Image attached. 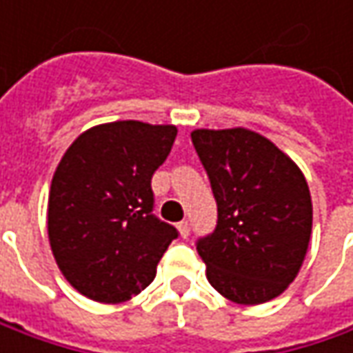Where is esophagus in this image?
I'll return each instance as SVG.
<instances>
[{"instance_id": "34e87169", "label": "esophagus", "mask_w": 353, "mask_h": 353, "mask_svg": "<svg viewBox=\"0 0 353 353\" xmlns=\"http://www.w3.org/2000/svg\"><path fill=\"white\" fill-rule=\"evenodd\" d=\"M176 230H179L181 237H186L190 234V225H188V222H179V224H176Z\"/></svg>"}]
</instances>
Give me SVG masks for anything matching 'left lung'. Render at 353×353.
Listing matches in <instances>:
<instances>
[{
    "label": "left lung",
    "instance_id": "obj_1",
    "mask_svg": "<svg viewBox=\"0 0 353 353\" xmlns=\"http://www.w3.org/2000/svg\"><path fill=\"white\" fill-rule=\"evenodd\" d=\"M190 137L218 204L214 234L196 245L208 283L236 305L277 299L299 275L312 234L303 170L251 129H194Z\"/></svg>",
    "mask_w": 353,
    "mask_h": 353
}]
</instances>
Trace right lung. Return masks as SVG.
Returning a JSON list of instances; mask_svg holds the SVG:
<instances>
[{"mask_svg": "<svg viewBox=\"0 0 353 353\" xmlns=\"http://www.w3.org/2000/svg\"><path fill=\"white\" fill-rule=\"evenodd\" d=\"M176 131L110 121L80 133L62 155L48 190V243L64 279L90 301L119 305L147 289L176 237L151 214V176Z\"/></svg>", "mask_w": 353, "mask_h": 353, "instance_id": "right-lung-1", "label": "right lung"}]
</instances>
